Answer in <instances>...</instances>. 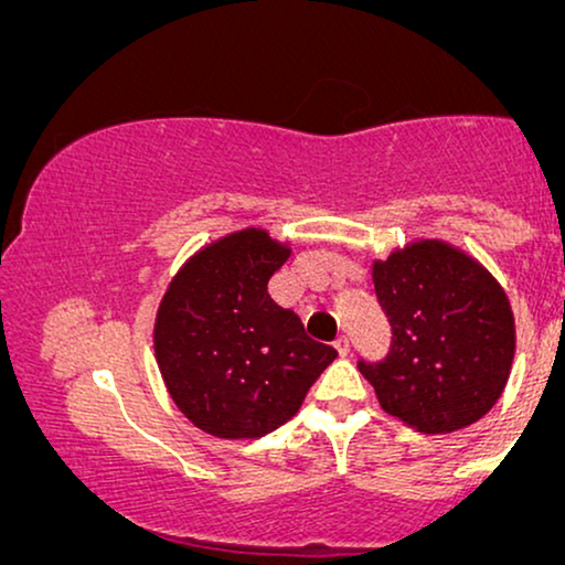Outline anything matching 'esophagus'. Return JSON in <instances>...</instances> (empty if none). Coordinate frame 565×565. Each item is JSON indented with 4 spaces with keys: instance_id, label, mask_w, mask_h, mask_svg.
Listing matches in <instances>:
<instances>
[{
    "instance_id": "esophagus-1",
    "label": "esophagus",
    "mask_w": 565,
    "mask_h": 565,
    "mask_svg": "<svg viewBox=\"0 0 565 565\" xmlns=\"http://www.w3.org/2000/svg\"><path fill=\"white\" fill-rule=\"evenodd\" d=\"M335 348H338L340 355H348V353H351V340H348L345 335H340V338L335 340Z\"/></svg>"
}]
</instances>
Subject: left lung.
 <instances>
[{
    "mask_svg": "<svg viewBox=\"0 0 565 565\" xmlns=\"http://www.w3.org/2000/svg\"><path fill=\"white\" fill-rule=\"evenodd\" d=\"M392 345L359 361L381 407L419 433L473 425L494 407L514 359L510 299L487 268L440 241H419L373 264Z\"/></svg>",
    "mask_w": 565,
    "mask_h": 565,
    "instance_id": "1",
    "label": "left lung"
}]
</instances>
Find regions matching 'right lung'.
Wrapping results in <instances>:
<instances>
[{
	"instance_id": "1",
	"label": "right lung",
	"mask_w": 565,
	"mask_h": 565,
	"mask_svg": "<svg viewBox=\"0 0 565 565\" xmlns=\"http://www.w3.org/2000/svg\"><path fill=\"white\" fill-rule=\"evenodd\" d=\"M289 253L266 230H241L196 253L158 307V369L177 407L204 433L264 438L297 415L338 359L268 297V279Z\"/></svg>"
}]
</instances>
